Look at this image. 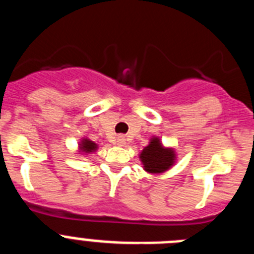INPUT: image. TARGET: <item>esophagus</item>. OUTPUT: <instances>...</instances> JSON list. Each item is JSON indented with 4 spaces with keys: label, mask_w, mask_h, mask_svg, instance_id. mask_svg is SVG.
Here are the masks:
<instances>
[{
    "label": "esophagus",
    "mask_w": 254,
    "mask_h": 254,
    "mask_svg": "<svg viewBox=\"0 0 254 254\" xmlns=\"http://www.w3.org/2000/svg\"><path fill=\"white\" fill-rule=\"evenodd\" d=\"M125 142H126V140H125V137H123V136H120V137L117 138V143H118V145H123Z\"/></svg>",
    "instance_id": "34e87169"
}]
</instances>
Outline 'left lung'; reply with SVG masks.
I'll return each mask as SVG.
<instances>
[{"instance_id": "left-lung-1", "label": "left lung", "mask_w": 254, "mask_h": 254, "mask_svg": "<svg viewBox=\"0 0 254 254\" xmlns=\"http://www.w3.org/2000/svg\"><path fill=\"white\" fill-rule=\"evenodd\" d=\"M140 158L145 165V170L161 173L169 169L174 160V154L172 150L164 149L158 138H152L149 146L142 150Z\"/></svg>"}]
</instances>
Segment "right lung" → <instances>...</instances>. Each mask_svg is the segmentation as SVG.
Returning <instances> with one entry per match:
<instances>
[{
  "label": "right lung",
  "instance_id": "right-lung-1",
  "mask_svg": "<svg viewBox=\"0 0 254 254\" xmlns=\"http://www.w3.org/2000/svg\"><path fill=\"white\" fill-rule=\"evenodd\" d=\"M81 149H82V151H85V152H91L96 149V145L93 142V141L84 140L81 143Z\"/></svg>",
  "mask_w": 254,
  "mask_h": 254
}]
</instances>
